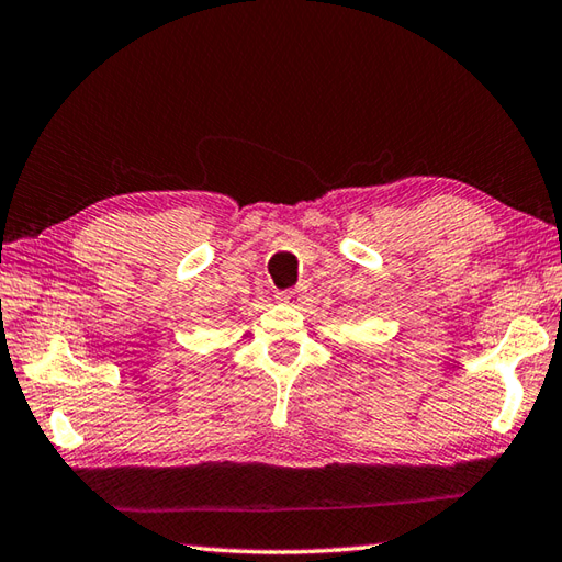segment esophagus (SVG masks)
Here are the masks:
<instances>
[{"label":"esophagus","instance_id":"34e87169","mask_svg":"<svg viewBox=\"0 0 562 562\" xmlns=\"http://www.w3.org/2000/svg\"><path fill=\"white\" fill-rule=\"evenodd\" d=\"M302 300H304V288H294V290H288L280 294V302L290 304V306H300Z\"/></svg>","mask_w":562,"mask_h":562}]
</instances>
